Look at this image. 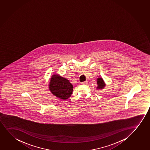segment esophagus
<instances>
[{
	"label": "esophagus",
	"mask_w": 150,
	"mask_h": 150,
	"mask_svg": "<svg viewBox=\"0 0 150 150\" xmlns=\"http://www.w3.org/2000/svg\"><path fill=\"white\" fill-rule=\"evenodd\" d=\"M88 83V81H86L82 82L81 83L82 84H83V85H86V84H87Z\"/></svg>",
	"instance_id": "esophagus-1"
}]
</instances>
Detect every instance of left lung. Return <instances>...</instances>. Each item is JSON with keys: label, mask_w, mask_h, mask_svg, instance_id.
Returning a JSON list of instances; mask_svg holds the SVG:
<instances>
[{"label": "left lung", "mask_w": 150, "mask_h": 150, "mask_svg": "<svg viewBox=\"0 0 150 150\" xmlns=\"http://www.w3.org/2000/svg\"><path fill=\"white\" fill-rule=\"evenodd\" d=\"M97 90H103L105 88L106 86L105 82L102 77L97 78Z\"/></svg>", "instance_id": "obj_1"}]
</instances>
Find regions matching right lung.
Here are the masks:
<instances>
[{
    "label": "right lung",
    "mask_w": 150,
    "mask_h": 150,
    "mask_svg": "<svg viewBox=\"0 0 150 150\" xmlns=\"http://www.w3.org/2000/svg\"><path fill=\"white\" fill-rule=\"evenodd\" d=\"M49 82V90L57 98L67 100L72 95L73 86L69 80L59 74H53Z\"/></svg>",
    "instance_id": "obj_1"
}]
</instances>
